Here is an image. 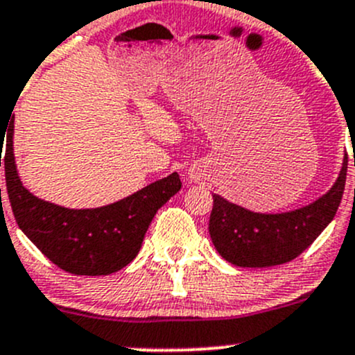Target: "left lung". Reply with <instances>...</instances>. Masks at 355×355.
Listing matches in <instances>:
<instances>
[{
	"label": "left lung",
	"instance_id": "obj_1",
	"mask_svg": "<svg viewBox=\"0 0 355 355\" xmlns=\"http://www.w3.org/2000/svg\"><path fill=\"white\" fill-rule=\"evenodd\" d=\"M345 178L347 157L328 194L309 206L282 214L252 213L214 194L209 216L211 241L221 257L235 266L266 268L288 263L313 244L333 220Z\"/></svg>",
	"mask_w": 355,
	"mask_h": 355
}]
</instances>
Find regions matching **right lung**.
I'll list each match as a JSON object with an SVG mask.
<instances>
[{"mask_svg":"<svg viewBox=\"0 0 355 355\" xmlns=\"http://www.w3.org/2000/svg\"><path fill=\"white\" fill-rule=\"evenodd\" d=\"M12 132L13 127L0 166L5 164L13 216L34 245L71 275L98 277L127 266L141 250L156 211L182 187L180 177L171 173L110 206L67 209L37 199L24 187L13 159Z\"/></svg>","mask_w":355,"mask_h":355,"instance_id":"add662e5","label":"right lung"}]
</instances>
